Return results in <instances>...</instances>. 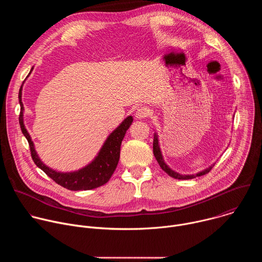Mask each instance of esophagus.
<instances>
[{
  "label": "esophagus",
  "mask_w": 262,
  "mask_h": 262,
  "mask_svg": "<svg viewBox=\"0 0 262 262\" xmlns=\"http://www.w3.org/2000/svg\"><path fill=\"white\" fill-rule=\"evenodd\" d=\"M149 113L150 112H149V108L147 106H141L136 111L135 116L137 119H144L149 115Z\"/></svg>",
  "instance_id": "obj_1"
}]
</instances>
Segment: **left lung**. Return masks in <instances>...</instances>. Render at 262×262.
<instances>
[{
	"mask_svg": "<svg viewBox=\"0 0 262 262\" xmlns=\"http://www.w3.org/2000/svg\"><path fill=\"white\" fill-rule=\"evenodd\" d=\"M154 155H155V157H156V159H157V161H158L160 167H161L169 176H171V177H173V178H175V179H192V178H196V177H198V176L205 175V174L208 173V172L212 169V167L214 166V163H213L211 166L207 167L206 169H204V170H202V171H200V172H198V173H196V174H180V173L174 171L173 169H171V168L167 165V163H166L165 160H164V157H163V154H162V150H161V147H160L159 135H158L157 132H155V135H154Z\"/></svg>",
	"mask_w": 262,
	"mask_h": 262,
	"instance_id": "left-lung-1",
	"label": "left lung"
}]
</instances>
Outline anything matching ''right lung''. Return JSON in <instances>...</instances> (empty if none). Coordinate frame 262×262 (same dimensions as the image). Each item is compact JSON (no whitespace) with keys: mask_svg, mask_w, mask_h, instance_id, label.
Returning <instances> with one entry per match:
<instances>
[{"mask_svg":"<svg viewBox=\"0 0 262 262\" xmlns=\"http://www.w3.org/2000/svg\"><path fill=\"white\" fill-rule=\"evenodd\" d=\"M33 68L31 69V71ZM31 71L29 76L31 74ZM28 76V77H29ZM24 85V84H23ZM23 85L20 86L18 99L20 104V115H19V124L21 132L26 139L29 142L31 156L36 164V166L40 168L49 177H51L54 181L60 184L63 188L70 191H88L98 188L108 181L112 174L114 173L120 158V146L121 142L126 134V130L133 123V116L126 117L113 132H112L103 142L101 148L99 149L96 157L85 167L70 172H60L54 170L47 166L35 150V145L32 141L30 134L28 133L25 123H24V104L21 101L23 94Z\"/></svg>","mask_w":262,"mask_h":262,"instance_id":"add662e5","label":"right lung"}]
</instances>
